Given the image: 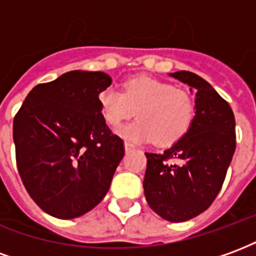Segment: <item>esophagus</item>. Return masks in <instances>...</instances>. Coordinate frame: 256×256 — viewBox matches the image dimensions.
Segmentation results:
<instances>
[{"mask_svg": "<svg viewBox=\"0 0 256 256\" xmlns=\"http://www.w3.org/2000/svg\"><path fill=\"white\" fill-rule=\"evenodd\" d=\"M136 146H134V144H132V142H128V141H126L124 142V150H126V152H128V150H133Z\"/></svg>", "mask_w": 256, "mask_h": 256, "instance_id": "1", "label": "esophagus"}]
</instances>
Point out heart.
I'll list each match as a JSON object with an SVG mask.
<instances>
[{"label": "heart", "instance_id": "1", "mask_svg": "<svg viewBox=\"0 0 256 256\" xmlns=\"http://www.w3.org/2000/svg\"><path fill=\"white\" fill-rule=\"evenodd\" d=\"M106 122L118 128L134 116L138 120L119 130L132 141H150L172 145L188 133L196 115L192 93L166 80L150 76H134L123 84V92L108 86L97 97Z\"/></svg>", "mask_w": 256, "mask_h": 256}]
</instances>
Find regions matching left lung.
<instances>
[{"instance_id":"1","label":"left lung","mask_w":256,"mask_h":256,"mask_svg":"<svg viewBox=\"0 0 256 256\" xmlns=\"http://www.w3.org/2000/svg\"><path fill=\"white\" fill-rule=\"evenodd\" d=\"M170 75L196 90V115L188 133L168 150L145 152L142 186L156 214L184 222L206 211L218 196L236 150V122L228 101L207 80L189 71Z\"/></svg>"}]
</instances>
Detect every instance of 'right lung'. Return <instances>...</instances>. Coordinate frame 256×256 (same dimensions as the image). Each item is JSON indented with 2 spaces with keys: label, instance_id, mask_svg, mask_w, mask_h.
<instances>
[{
  "label": "right lung",
  "instance_id": "add662e5",
  "mask_svg": "<svg viewBox=\"0 0 256 256\" xmlns=\"http://www.w3.org/2000/svg\"><path fill=\"white\" fill-rule=\"evenodd\" d=\"M112 79L70 71L36 84L14 119L16 164L31 198L45 212L71 220L94 208L124 155L106 126L98 93Z\"/></svg>",
  "mask_w": 256,
  "mask_h": 256
}]
</instances>
